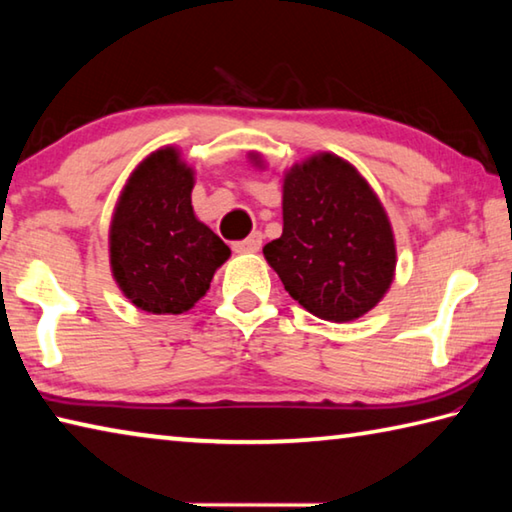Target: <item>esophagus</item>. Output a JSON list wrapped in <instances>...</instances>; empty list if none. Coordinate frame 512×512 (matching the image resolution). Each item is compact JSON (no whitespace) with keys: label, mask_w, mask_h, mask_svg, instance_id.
<instances>
[{"label":"esophagus","mask_w":512,"mask_h":512,"mask_svg":"<svg viewBox=\"0 0 512 512\" xmlns=\"http://www.w3.org/2000/svg\"><path fill=\"white\" fill-rule=\"evenodd\" d=\"M259 248H262V235H259V232H253L248 239L235 241V244H232V250H235V253H257Z\"/></svg>","instance_id":"34e87169"}]
</instances>
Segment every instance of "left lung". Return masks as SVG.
<instances>
[{
	"label": "left lung",
	"instance_id": "1",
	"mask_svg": "<svg viewBox=\"0 0 512 512\" xmlns=\"http://www.w3.org/2000/svg\"><path fill=\"white\" fill-rule=\"evenodd\" d=\"M250 158L262 167L257 153ZM282 221V237L264 246V257L309 314L350 323L391 289V221L348 160L316 153L293 164L282 178Z\"/></svg>",
	"mask_w": 512,
	"mask_h": 512
}]
</instances>
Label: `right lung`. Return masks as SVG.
Listing matches in <instances>:
<instances>
[{"mask_svg":"<svg viewBox=\"0 0 512 512\" xmlns=\"http://www.w3.org/2000/svg\"><path fill=\"white\" fill-rule=\"evenodd\" d=\"M194 169L176 146L137 164L110 221V268L121 293L149 314H183L201 300L230 248L196 219Z\"/></svg>","mask_w":512,"mask_h":512,"instance_id":"add662e5","label":"right lung"}]
</instances>
